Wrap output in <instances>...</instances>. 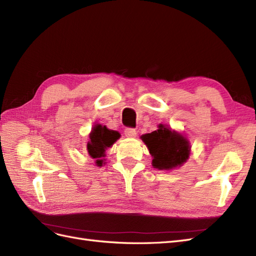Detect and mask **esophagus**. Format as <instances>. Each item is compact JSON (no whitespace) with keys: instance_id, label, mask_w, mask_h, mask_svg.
<instances>
[{"instance_id":"obj_1","label":"esophagus","mask_w":256,"mask_h":256,"mask_svg":"<svg viewBox=\"0 0 256 256\" xmlns=\"http://www.w3.org/2000/svg\"><path fill=\"white\" fill-rule=\"evenodd\" d=\"M125 136L127 138H136V130L134 128H127L125 129Z\"/></svg>"}]
</instances>
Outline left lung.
I'll return each mask as SVG.
<instances>
[{
    "label": "left lung",
    "instance_id": "obj_1",
    "mask_svg": "<svg viewBox=\"0 0 256 256\" xmlns=\"http://www.w3.org/2000/svg\"><path fill=\"white\" fill-rule=\"evenodd\" d=\"M141 138L152 154V164L154 168L170 171L180 168L189 159V140L168 125L159 124L157 130L141 136Z\"/></svg>",
    "mask_w": 256,
    "mask_h": 256
}]
</instances>
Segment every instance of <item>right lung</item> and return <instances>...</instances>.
<instances>
[{
    "mask_svg": "<svg viewBox=\"0 0 256 256\" xmlns=\"http://www.w3.org/2000/svg\"><path fill=\"white\" fill-rule=\"evenodd\" d=\"M86 144L88 154L92 159H94L97 166L106 164V150L118 140L120 134L118 131L111 130L102 126V124H95L88 134Z\"/></svg>",
    "mask_w": 256,
    "mask_h": 256,
    "instance_id": "right-lung-1",
    "label": "right lung"
}]
</instances>
